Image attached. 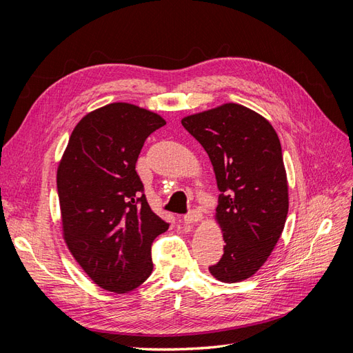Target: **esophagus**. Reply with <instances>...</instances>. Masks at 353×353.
I'll list each match as a JSON object with an SVG mask.
<instances>
[{"mask_svg":"<svg viewBox=\"0 0 353 353\" xmlns=\"http://www.w3.org/2000/svg\"><path fill=\"white\" fill-rule=\"evenodd\" d=\"M201 218H203V215H201L200 210H191L188 215L184 216V222L188 223V225H193V223L200 222Z\"/></svg>","mask_w":353,"mask_h":353,"instance_id":"34e87169","label":"esophagus"}]
</instances>
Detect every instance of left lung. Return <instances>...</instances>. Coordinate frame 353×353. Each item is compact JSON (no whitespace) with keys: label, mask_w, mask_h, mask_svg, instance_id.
<instances>
[{"label":"left lung","mask_w":353,"mask_h":353,"mask_svg":"<svg viewBox=\"0 0 353 353\" xmlns=\"http://www.w3.org/2000/svg\"><path fill=\"white\" fill-rule=\"evenodd\" d=\"M205 148L221 191L215 221L225 241L210 274L222 283L248 280L279 243L288 212L280 138L259 113L237 103L183 117Z\"/></svg>","instance_id":"8db88e82"}]
</instances>
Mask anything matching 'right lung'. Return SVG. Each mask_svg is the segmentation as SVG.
<instances>
[{"mask_svg": "<svg viewBox=\"0 0 353 353\" xmlns=\"http://www.w3.org/2000/svg\"><path fill=\"white\" fill-rule=\"evenodd\" d=\"M166 125L130 103H110L73 128L57 168L63 239L83 272L128 293L153 271L152 243L169 228L148 206L135 170L145 138Z\"/></svg>", "mask_w": 353, "mask_h": 353, "instance_id": "obj_1", "label": "right lung"}]
</instances>
